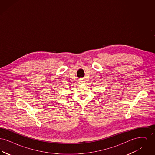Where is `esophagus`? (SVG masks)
Returning a JSON list of instances; mask_svg holds the SVG:
<instances>
[{
    "label": "esophagus",
    "instance_id": "esophagus-1",
    "mask_svg": "<svg viewBox=\"0 0 155 155\" xmlns=\"http://www.w3.org/2000/svg\"><path fill=\"white\" fill-rule=\"evenodd\" d=\"M78 82H79V84H83L85 83V81H84V80L83 78H80V79L79 80V81H78Z\"/></svg>",
    "mask_w": 155,
    "mask_h": 155
}]
</instances>
